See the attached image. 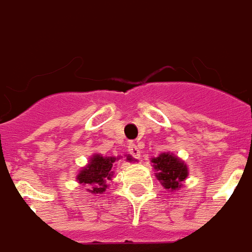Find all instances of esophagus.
<instances>
[{
    "label": "esophagus",
    "instance_id": "1",
    "mask_svg": "<svg viewBox=\"0 0 252 252\" xmlns=\"http://www.w3.org/2000/svg\"><path fill=\"white\" fill-rule=\"evenodd\" d=\"M128 154L131 155L132 158H140V150H139V147L136 146L135 143H130V144H128Z\"/></svg>",
    "mask_w": 252,
    "mask_h": 252
}]
</instances>
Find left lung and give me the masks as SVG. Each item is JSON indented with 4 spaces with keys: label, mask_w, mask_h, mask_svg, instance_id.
Segmentation results:
<instances>
[{
    "label": "left lung",
    "mask_w": 252,
    "mask_h": 252,
    "mask_svg": "<svg viewBox=\"0 0 252 252\" xmlns=\"http://www.w3.org/2000/svg\"><path fill=\"white\" fill-rule=\"evenodd\" d=\"M156 177L166 190H177L189 176L186 164L172 154H161L158 158H152Z\"/></svg>",
    "instance_id": "left-lung-1"
}]
</instances>
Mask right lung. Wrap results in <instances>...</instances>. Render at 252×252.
<instances>
[{"instance_id":"add662e5","label":"right lung","mask_w":252,"mask_h":252,"mask_svg":"<svg viewBox=\"0 0 252 252\" xmlns=\"http://www.w3.org/2000/svg\"><path fill=\"white\" fill-rule=\"evenodd\" d=\"M120 158H104L101 155H94L90 160V164L80 170L76 177V181L83 185H91L92 189H87L92 194H102L108 189V181L112 180L114 172V162ZM127 161H132V158L128 155Z\"/></svg>"}]
</instances>
